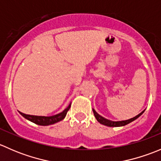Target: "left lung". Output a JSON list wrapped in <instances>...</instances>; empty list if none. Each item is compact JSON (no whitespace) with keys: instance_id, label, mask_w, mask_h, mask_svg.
<instances>
[{"instance_id":"8db88e82","label":"left lung","mask_w":161,"mask_h":161,"mask_svg":"<svg viewBox=\"0 0 161 161\" xmlns=\"http://www.w3.org/2000/svg\"><path fill=\"white\" fill-rule=\"evenodd\" d=\"M92 111H93V114H94V116H95V118H97V120L98 121V122H100V124L104 125H107V126H109V127H120V126L126 125H128L129 123H130V122H131V121H135L136 118H138L139 116H141V115L143 114V112L145 111V110H144L143 111L141 112L140 114H139L138 115H136V116L134 117V118H130V119H129V120H125V121H110V120L106 119V118H103V117L100 116V114H98L96 112V111L94 109H92Z\"/></svg>"}]
</instances>
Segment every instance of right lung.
I'll return each instance as SVG.
<instances>
[{"mask_svg": "<svg viewBox=\"0 0 161 161\" xmlns=\"http://www.w3.org/2000/svg\"><path fill=\"white\" fill-rule=\"evenodd\" d=\"M71 108V103L69 105L67 108L64 111H63L61 113L58 114L53 115V116L50 117H45V116H36V115H30V114H25L20 112L21 114L25 118L28 119L29 121H32V122L35 123V124L39 125H53L54 123L58 122V121H61L65 118L67 112Z\"/></svg>", "mask_w": 161, "mask_h": 161, "instance_id": "obj_1", "label": "right lung"}]
</instances>
